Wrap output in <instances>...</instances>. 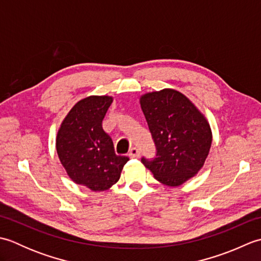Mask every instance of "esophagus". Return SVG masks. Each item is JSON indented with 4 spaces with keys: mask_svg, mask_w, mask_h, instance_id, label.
<instances>
[{
    "mask_svg": "<svg viewBox=\"0 0 261 261\" xmlns=\"http://www.w3.org/2000/svg\"><path fill=\"white\" fill-rule=\"evenodd\" d=\"M129 156L131 158H139L140 157V151L138 148H131L130 149V152H129Z\"/></svg>",
    "mask_w": 261,
    "mask_h": 261,
    "instance_id": "1",
    "label": "esophagus"
}]
</instances>
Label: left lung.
I'll return each mask as SVG.
<instances>
[{
  "label": "left lung",
  "instance_id": "left-lung-1",
  "mask_svg": "<svg viewBox=\"0 0 261 261\" xmlns=\"http://www.w3.org/2000/svg\"><path fill=\"white\" fill-rule=\"evenodd\" d=\"M142 112L156 146V157H142L141 163L158 181L179 186L203 167L212 131L207 120L178 91L165 88L140 98Z\"/></svg>",
  "mask_w": 261,
  "mask_h": 261
}]
</instances>
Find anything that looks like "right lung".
<instances>
[{
  "mask_svg": "<svg viewBox=\"0 0 261 261\" xmlns=\"http://www.w3.org/2000/svg\"><path fill=\"white\" fill-rule=\"evenodd\" d=\"M111 96H88L77 102L60 125L56 149L70 179L94 192L107 191L119 180L126 156H118L102 121Z\"/></svg>",
  "mask_w": 261,
  "mask_h": 261,
  "instance_id": "obj_1",
  "label": "right lung"
}]
</instances>
